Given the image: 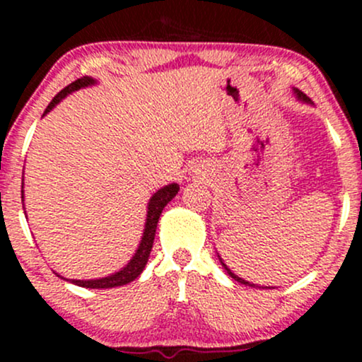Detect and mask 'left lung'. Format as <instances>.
<instances>
[{
	"mask_svg": "<svg viewBox=\"0 0 362 362\" xmlns=\"http://www.w3.org/2000/svg\"><path fill=\"white\" fill-rule=\"evenodd\" d=\"M294 90V93H296L298 95V98H300V100L301 102H306V103H311V100H310V98L308 97H306V95L305 93H303V91H300V90H298V88H293ZM219 257V255H218ZM219 260H221V259H219ZM221 265H223V267H224V271H226L228 272V276H230V277H233V279L235 281H238L240 282V284H245V286H252V288H260V286H255V284H252V282H248V281H245V279H242V277H238V276H236V274L235 272H231L230 271V267H228V265L226 264H224V262L221 260Z\"/></svg>",
	"mask_w": 362,
	"mask_h": 362,
	"instance_id": "left-lung-1",
	"label": "left lung"
}]
</instances>
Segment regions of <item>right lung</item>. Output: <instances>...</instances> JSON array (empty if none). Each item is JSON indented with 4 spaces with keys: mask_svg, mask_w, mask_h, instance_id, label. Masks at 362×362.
<instances>
[{
    "mask_svg": "<svg viewBox=\"0 0 362 362\" xmlns=\"http://www.w3.org/2000/svg\"><path fill=\"white\" fill-rule=\"evenodd\" d=\"M95 83H97V80H93V78H90V76L78 78L76 81H73L71 85H68V86H66V88H62L59 93H57L56 97L52 98L51 103H49V105H47V109H45L44 115L47 114V112H51L54 107H56L57 103H59L62 98L66 97V95L73 93V91H76V90H80V88H85V86L95 85ZM178 189H180V187H178V184L165 185L163 189L158 190V192L153 194V197L149 199V202H148V214H146V224H144L143 238H141L138 250H136L134 255H132V259L127 262L126 267H122L119 272L110 274V276H107V277H100V279H88V281L66 279V281L73 282V284H76V286H81V288L109 289V288H117V286L129 284V282L134 281L136 277H139V274L144 271V267H146L148 259H149V253H151L153 242H155L158 219H160L161 211L165 209V206H167L173 197H175L177 192H178ZM22 199H23V190H22ZM62 279H64V277H62Z\"/></svg>",
    "mask_w": 362,
    "mask_h": 362,
    "instance_id": "add662e5",
    "label": "right lung"
}]
</instances>
